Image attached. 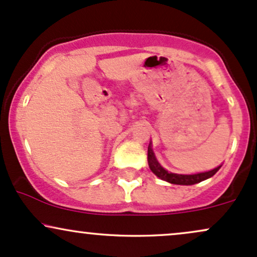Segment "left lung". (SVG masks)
Instances as JSON below:
<instances>
[{
	"label": "left lung",
	"mask_w": 257,
	"mask_h": 257,
	"mask_svg": "<svg viewBox=\"0 0 257 257\" xmlns=\"http://www.w3.org/2000/svg\"><path fill=\"white\" fill-rule=\"evenodd\" d=\"M148 165L149 169L152 170V172L157 177H159L160 180L166 181V182L172 183V184H181V186H192V184L199 183L201 181H205L207 178L212 177L216 172L220 170V166L215 167V169L210 170V171L205 172H199V174H192V175H180V174H172V172H169L167 170L164 169L163 166L160 165L159 161L155 158L154 152L152 149V142L149 143L148 147Z\"/></svg>",
	"instance_id": "obj_1"
}]
</instances>
